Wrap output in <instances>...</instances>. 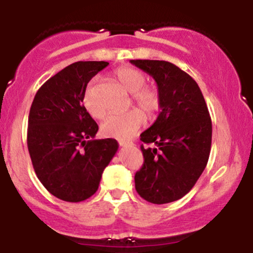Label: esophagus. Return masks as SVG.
Wrapping results in <instances>:
<instances>
[{
	"label": "esophagus",
	"instance_id": "34e87169",
	"mask_svg": "<svg viewBox=\"0 0 253 253\" xmlns=\"http://www.w3.org/2000/svg\"><path fill=\"white\" fill-rule=\"evenodd\" d=\"M119 145H120L121 147H132L133 144L132 141H124V140H121V141H119Z\"/></svg>",
	"mask_w": 253,
	"mask_h": 253
}]
</instances>
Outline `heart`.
<instances>
[{
    "instance_id": "1",
    "label": "heart",
    "mask_w": 253,
    "mask_h": 253,
    "mask_svg": "<svg viewBox=\"0 0 253 253\" xmlns=\"http://www.w3.org/2000/svg\"><path fill=\"white\" fill-rule=\"evenodd\" d=\"M115 77L133 94V100L139 109L147 117H152L161 106V95L158 89L146 84V76L143 71L132 66H120L114 71ZM84 108L94 119H102L106 114L97 97V83L91 81L83 94ZM144 124V115L139 110H130L120 115H109L101 125V133L108 138L128 139L138 132Z\"/></svg>"
}]
</instances>
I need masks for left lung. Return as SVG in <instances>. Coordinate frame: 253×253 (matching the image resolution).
Masks as SVG:
<instances>
[{"instance_id":"obj_1","label":"left lung","mask_w":253,"mask_h":253,"mask_svg":"<svg viewBox=\"0 0 253 253\" xmlns=\"http://www.w3.org/2000/svg\"><path fill=\"white\" fill-rule=\"evenodd\" d=\"M133 65L155 78L161 113L140 134L144 164L134 176L135 190L155 205L173 202L191 190L207 165L211 120L195 81L175 64L135 59Z\"/></svg>"}]
</instances>
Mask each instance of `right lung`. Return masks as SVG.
<instances>
[{
	"mask_svg": "<svg viewBox=\"0 0 253 253\" xmlns=\"http://www.w3.org/2000/svg\"><path fill=\"white\" fill-rule=\"evenodd\" d=\"M107 62H76L38 90L28 117L27 146L39 181L53 196L81 202L96 193L103 170L118 151L115 139H92L98 126L83 94Z\"/></svg>",
	"mask_w": 253,
	"mask_h": 253,
	"instance_id": "1",
	"label": "right lung"
}]
</instances>
